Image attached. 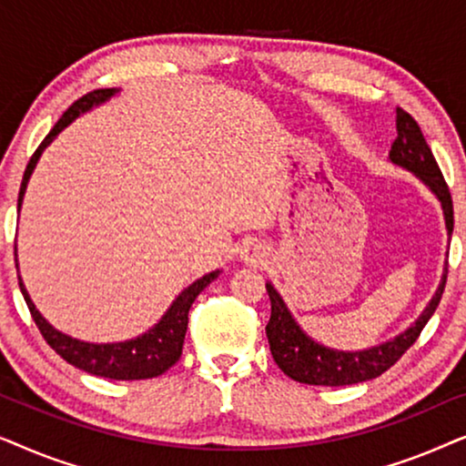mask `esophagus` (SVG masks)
<instances>
[{
    "instance_id": "esophagus-1",
    "label": "esophagus",
    "mask_w": 466,
    "mask_h": 466,
    "mask_svg": "<svg viewBox=\"0 0 466 466\" xmlns=\"http://www.w3.org/2000/svg\"><path fill=\"white\" fill-rule=\"evenodd\" d=\"M241 257H244V260H250V263H257V260H263V250H260L258 246H248L244 252H241Z\"/></svg>"
}]
</instances>
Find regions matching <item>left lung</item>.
<instances>
[{
	"label": "left lung",
	"mask_w": 466,
	"mask_h": 466,
	"mask_svg": "<svg viewBox=\"0 0 466 466\" xmlns=\"http://www.w3.org/2000/svg\"><path fill=\"white\" fill-rule=\"evenodd\" d=\"M388 158L399 167H405L411 174H416L432 190V195L441 201L445 228H448V235L451 238V231H454V206H451L450 188L418 123L400 107H397V139L392 142ZM445 279H448V260H445L439 289L418 320L394 339L369 350H360V352H343V350L327 348L311 339L309 335H305L289 308H286L284 299L279 297V292L269 282L267 292H269L271 301V318L265 330L273 360L289 378L309 386H350L380 378L413 346V341L422 333L426 322L431 320L439 301H441Z\"/></svg>",
	"instance_id": "8db88e82"
}]
</instances>
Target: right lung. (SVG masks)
I'll return each instance as SVG.
<instances>
[{
	"mask_svg": "<svg viewBox=\"0 0 466 466\" xmlns=\"http://www.w3.org/2000/svg\"><path fill=\"white\" fill-rule=\"evenodd\" d=\"M112 95H116V88H97V91L86 93L85 97L74 101V104L63 112V116L56 120V125L50 129L48 136L44 137V142L37 146L34 157L29 158L27 169H25L23 174L21 190H18V212H21V203H23L25 190H27V182L31 174H34L35 163L40 161L44 148H46V146L53 142V139L59 136L69 123H74L80 114L88 112L95 106L104 104V101L110 99ZM15 260H16V250H15ZM218 276L220 271L216 269L212 273H208V276L197 279V282L190 284L188 289H184L180 295L176 297V301L171 303V308L165 311L163 318L155 324V327L146 330L144 335L136 337V339L118 341V343H88V341L74 339V337L61 333V330H56L53 324H48L46 318L35 309V305L31 301L21 276H18V286H21V292L25 301H27L31 318L35 320L42 337L63 360L69 362V365L78 367L82 371L91 375H99V378L150 380L165 373L169 367H174L176 362L180 360L184 335H187V327H188L190 305H193L197 297H199V292L206 289L208 284H212Z\"/></svg>",
	"mask_w": 466,
	"mask_h": 466,
	"instance_id": "add662e5",
	"label": "right lung"
}]
</instances>
